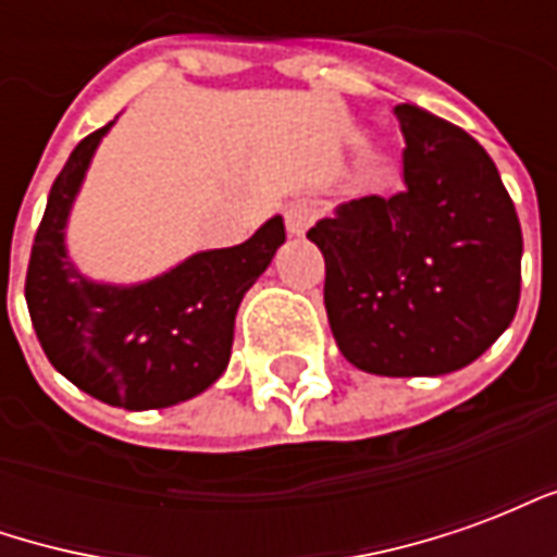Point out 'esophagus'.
Listing matches in <instances>:
<instances>
[{
  "label": "esophagus",
  "instance_id": "esophagus-1",
  "mask_svg": "<svg viewBox=\"0 0 557 557\" xmlns=\"http://www.w3.org/2000/svg\"><path fill=\"white\" fill-rule=\"evenodd\" d=\"M283 218H286V230H289V235H304V232L313 226L315 206L313 202H307V199H298V202L286 206Z\"/></svg>",
  "mask_w": 557,
  "mask_h": 557
}]
</instances>
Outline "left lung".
<instances>
[{
	"label": "left lung",
	"mask_w": 557,
	"mask_h": 557,
	"mask_svg": "<svg viewBox=\"0 0 557 557\" xmlns=\"http://www.w3.org/2000/svg\"><path fill=\"white\" fill-rule=\"evenodd\" d=\"M403 190L334 208L307 238L325 256L343 358L373 375H444L478 361L519 307L522 230L502 175L462 127L399 103Z\"/></svg>",
	"instance_id": "1"
}]
</instances>
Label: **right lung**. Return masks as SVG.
Instances as JSON below:
<instances>
[{"label":"right lung","instance_id":"1","mask_svg":"<svg viewBox=\"0 0 557 557\" xmlns=\"http://www.w3.org/2000/svg\"><path fill=\"white\" fill-rule=\"evenodd\" d=\"M110 127L83 139L53 182L32 244L26 304L44 355L67 382L115 409H170L226 373L235 313L286 242V226L274 214L244 244L199 250L143 283L86 277L65 230Z\"/></svg>","mask_w":557,"mask_h":557}]
</instances>
